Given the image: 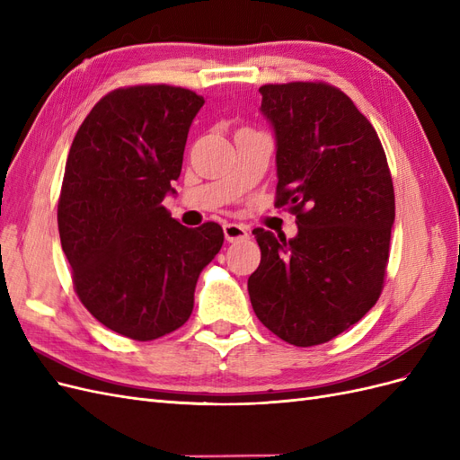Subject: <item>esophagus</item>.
I'll list each match as a JSON object with an SVG mask.
<instances>
[{
  "label": "esophagus",
  "instance_id": "obj_1",
  "mask_svg": "<svg viewBox=\"0 0 460 460\" xmlns=\"http://www.w3.org/2000/svg\"><path fill=\"white\" fill-rule=\"evenodd\" d=\"M225 238L230 243L243 242V240L249 238V232L242 225H235V222H228V225H225Z\"/></svg>",
  "mask_w": 460,
  "mask_h": 460
}]
</instances>
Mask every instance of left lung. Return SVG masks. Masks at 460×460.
Masks as SVG:
<instances>
[{
    "instance_id": "8db88e82",
    "label": "left lung",
    "mask_w": 460,
    "mask_h": 460,
    "mask_svg": "<svg viewBox=\"0 0 460 460\" xmlns=\"http://www.w3.org/2000/svg\"><path fill=\"white\" fill-rule=\"evenodd\" d=\"M261 111L276 134V201L296 215V238L253 234L259 269L247 289L278 338L320 345L378 301L395 220V193L378 134L326 82L264 84Z\"/></svg>"
}]
</instances>
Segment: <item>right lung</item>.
I'll use <instances>...</instances> for the list:
<instances>
[{
  "mask_svg": "<svg viewBox=\"0 0 460 460\" xmlns=\"http://www.w3.org/2000/svg\"><path fill=\"white\" fill-rule=\"evenodd\" d=\"M205 100L169 84L117 88L68 151L58 225L78 299L124 338L151 341L193 311L199 272L225 242L217 222L182 226L163 205Z\"/></svg>",
  "mask_w": 460,
  "mask_h": 460,
  "instance_id": "obj_1",
  "label": "right lung"
}]
</instances>
